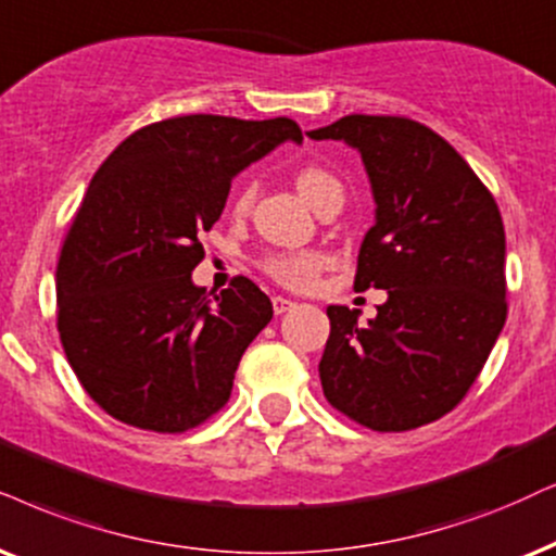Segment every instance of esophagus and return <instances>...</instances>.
<instances>
[{
	"label": "esophagus",
	"mask_w": 556,
	"mask_h": 556,
	"mask_svg": "<svg viewBox=\"0 0 556 556\" xmlns=\"http://www.w3.org/2000/svg\"><path fill=\"white\" fill-rule=\"evenodd\" d=\"M271 307H274V313L282 315V313L290 311V307H294V302L290 298H282V294H277V298H271Z\"/></svg>",
	"instance_id": "34e87169"
}]
</instances>
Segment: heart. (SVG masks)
Listing matches in <instances>:
<instances>
[{
	"instance_id": "obj_1",
	"label": "heart",
	"mask_w": 556,
	"mask_h": 556,
	"mask_svg": "<svg viewBox=\"0 0 556 556\" xmlns=\"http://www.w3.org/2000/svg\"><path fill=\"white\" fill-rule=\"evenodd\" d=\"M294 181H298L300 194L305 197L311 205H315V202L320 200V194L326 192L328 187H339V181L330 177L326 168L320 166L300 168L298 179ZM251 192H254L251 187L243 189L241 197H238V207L249 205ZM262 266L271 279H277L279 285L292 287V290H305V287H311L315 279H318L320 269L326 266V256L315 254V251H290V254L266 256Z\"/></svg>"
}]
</instances>
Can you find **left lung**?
<instances>
[{
    "instance_id": "8db88e82",
    "label": "left lung",
    "mask_w": 556,
    "mask_h": 556,
    "mask_svg": "<svg viewBox=\"0 0 556 556\" xmlns=\"http://www.w3.org/2000/svg\"><path fill=\"white\" fill-rule=\"evenodd\" d=\"M362 153L375 194L354 287L388 290L377 318L330 305L323 395L371 431L454 410L505 326V230L490 189L439 132L407 117L346 115L307 132Z\"/></svg>"
}]
</instances>
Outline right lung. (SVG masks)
I'll use <instances>...</instances> for the list:
<instances>
[{"label":"right lung","instance_id":"add662e5","mask_svg":"<svg viewBox=\"0 0 556 556\" xmlns=\"http://www.w3.org/2000/svg\"><path fill=\"white\" fill-rule=\"evenodd\" d=\"M285 140L290 117L185 115L123 140L89 181L55 266L59 333L87 395L123 424L181 433L228 403L271 300L245 277L192 282L200 236L238 172Z\"/></svg>","mask_w":556,"mask_h":556}]
</instances>
